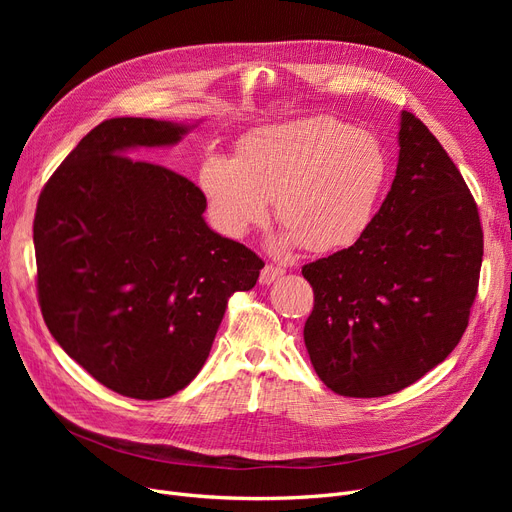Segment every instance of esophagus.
I'll return each mask as SVG.
<instances>
[{
	"mask_svg": "<svg viewBox=\"0 0 512 512\" xmlns=\"http://www.w3.org/2000/svg\"><path fill=\"white\" fill-rule=\"evenodd\" d=\"M284 274V267H278V265H265L261 270V276H259V282L261 284H272L276 278H280Z\"/></svg>",
	"mask_w": 512,
	"mask_h": 512,
	"instance_id": "obj_1",
	"label": "esophagus"
}]
</instances>
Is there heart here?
<instances>
[{
    "label": "heart",
    "instance_id": "1",
    "mask_svg": "<svg viewBox=\"0 0 512 512\" xmlns=\"http://www.w3.org/2000/svg\"><path fill=\"white\" fill-rule=\"evenodd\" d=\"M386 180L378 139L334 118L263 126L242 137L236 155H207L199 188L211 222L232 238L265 222L270 201L286 242L326 253L365 232Z\"/></svg>",
    "mask_w": 512,
    "mask_h": 512
}]
</instances>
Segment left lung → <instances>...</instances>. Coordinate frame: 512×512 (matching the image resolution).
I'll list each match as a JSON object with an SVG mask.
<instances>
[{"label":"left lung","mask_w":512,"mask_h":512,"mask_svg":"<svg viewBox=\"0 0 512 512\" xmlns=\"http://www.w3.org/2000/svg\"><path fill=\"white\" fill-rule=\"evenodd\" d=\"M398 166L353 247L303 265L305 346L340 396H388L442 363L469 324L483 257L475 199L429 128L400 114Z\"/></svg>","instance_id":"1"}]
</instances>
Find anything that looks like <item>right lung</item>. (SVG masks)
I'll return each mask as SVG.
<instances>
[{"label": "right lung", "mask_w": 512, "mask_h": 512, "mask_svg": "<svg viewBox=\"0 0 512 512\" xmlns=\"http://www.w3.org/2000/svg\"><path fill=\"white\" fill-rule=\"evenodd\" d=\"M186 124L112 118L41 191L33 240L45 324L64 351L122 396L168 398L195 380L228 299L265 265L213 232L201 188L137 147L176 145Z\"/></svg>", "instance_id": "right-lung-1"}]
</instances>
